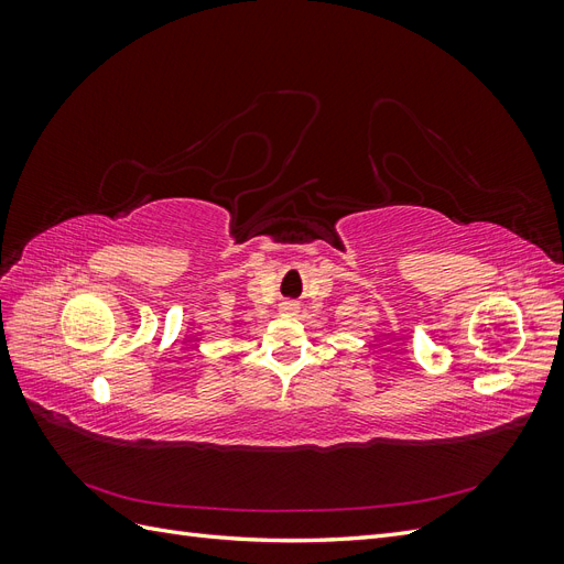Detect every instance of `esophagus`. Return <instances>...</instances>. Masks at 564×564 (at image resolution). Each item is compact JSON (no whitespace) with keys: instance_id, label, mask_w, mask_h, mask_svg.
Masks as SVG:
<instances>
[{"instance_id":"obj_1","label":"esophagus","mask_w":564,"mask_h":564,"mask_svg":"<svg viewBox=\"0 0 564 564\" xmlns=\"http://www.w3.org/2000/svg\"><path fill=\"white\" fill-rule=\"evenodd\" d=\"M280 311H282L284 315H296V313H299V303H296V301H284V303L280 305Z\"/></svg>"}]
</instances>
